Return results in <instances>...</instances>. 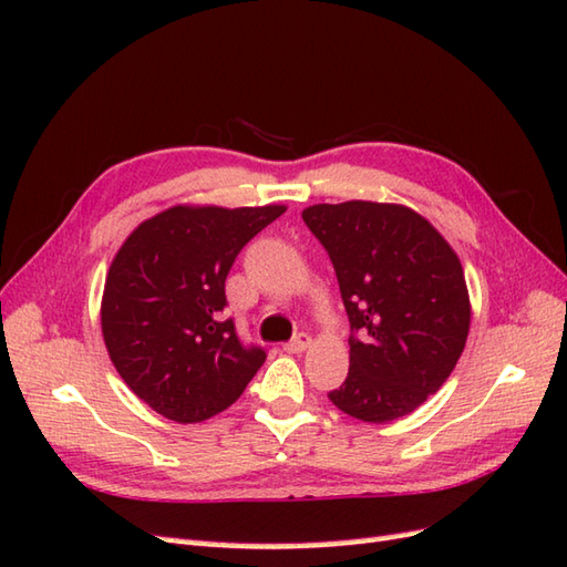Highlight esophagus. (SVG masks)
<instances>
[{
  "instance_id": "1",
  "label": "esophagus",
  "mask_w": 567,
  "mask_h": 567,
  "mask_svg": "<svg viewBox=\"0 0 567 567\" xmlns=\"http://www.w3.org/2000/svg\"><path fill=\"white\" fill-rule=\"evenodd\" d=\"M309 346H311L309 336H307V333H297L292 341L285 343V351H287V353H302V351H307Z\"/></svg>"
}]
</instances>
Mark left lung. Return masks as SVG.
Here are the masks:
<instances>
[{
	"instance_id": "8db88e82",
	"label": "left lung",
	"mask_w": 567,
	"mask_h": 567,
	"mask_svg": "<svg viewBox=\"0 0 567 567\" xmlns=\"http://www.w3.org/2000/svg\"><path fill=\"white\" fill-rule=\"evenodd\" d=\"M339 277L351 365L329 400L388 424L436 394L470 329L463 265L424 216L402 204H315L302 212Z\"/></svg>"
}]
</instances>
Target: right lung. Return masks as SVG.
Returning <instances> with one entry per match:
<instances>
[{
	"label": "right lung",
	"mask_w": 567,
	"mask_h": 567,
	"mask_svg": "<svg viewBox=\"0 0 567 567\" xmlns=\"http://www.w3.org/2000/svg\"><path fill=\"white\" fill-rule=\"evenodd\" d=\"M285 214L268 207H173L118 248L102 333L118 375L153 412L197 424L231 406L265 363L224 317L226 275L248 240Z\"/></svg>",
	"instance_id": "right-lung-1"
}]
</instances>
